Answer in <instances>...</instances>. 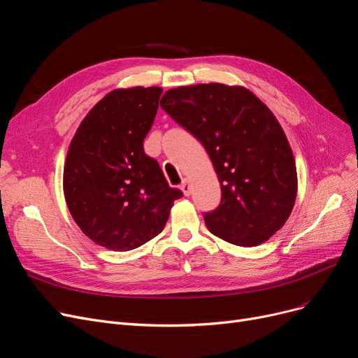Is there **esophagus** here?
<instances>
[{"label": "esophagus", "mask_w": 358, "mask_h": 358, "mask_svg": "<svg viewBox=\"0 0 358 358\" xmlns=\"http://www.w3.org/2000/svg\"><path fill=\"white\" fill-rule=\"evenodd\" d=\"M180 189H181V192H182L185 196H190V194H192V184H190L189 180H184V181L181 182V185H180Z\"/></svg>", "instance_id": "34e87169"}]
</instances>
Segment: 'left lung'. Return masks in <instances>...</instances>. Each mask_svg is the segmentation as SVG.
<instances>
[{"instance_id":"8db88e82","label":"left lung","mask_w":358,"mask_h":358,"mask_svg":"<svg viewBox=\"0 0 358 358\" xmlns=\"http://www.w3.org/2000/svg\"><path fill=\"white\" fill-rule=\"evenodd\" d=\"M161 107L197 138L217 174L222 200L204 213L208 229L238 247H257L289 219L297 174L292 148L271 110L238 85L168 90Z\"/></svg>"}]
</instances>
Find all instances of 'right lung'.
<instances>
[{
    "label": "right lung",
    "instance_id": "obj_1",
    "mask_svg": "<svg viewBox=\"0 0 358 358\" xmlns=\"http://www.w3.org/2000/svg\"><path fill=\"white\" fill-rule=\"evenodd\" d=\"M161 94L159 87L113 90L71 141L64 168L68 209L80 229L107 250L130 251L155 238L182 197L143 150Z\"/></svg>",
    "mask_w": 358,
    "mask_h": 358
}]
</instances>
